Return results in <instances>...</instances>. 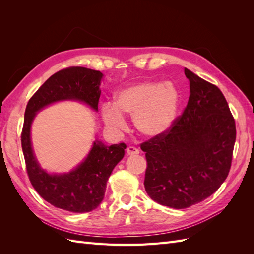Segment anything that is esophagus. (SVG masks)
<instances>
[{"mask_svg": "<svg viewBox=\"0 0 254 254\" xmlns=\"http://www.w3.org/2000/svg\"><path fill=\"white\" fill-rule=\"evenodd\" d=\"M127 153L129 156H136L140 153V150L133 147V146H129V147H127Z\"/></svg>", "mask_w": 254, "mask_h": 254, "instance_id": "obj_1", "label": "esophagus"}]
</instances>
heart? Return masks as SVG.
<instances>
[{
	"label": "heart",
	"mask_w": 254,
	"mask_h": 254,
	"mask_svg": "<svg viewBox=\"0 0 254 254\" xmlns=\"http://www.w3.org/2000/svg\"><path fill=\"white\" fill-rule=\"evenodd\" d=\"M181 104V94L175 83L142 81L121 90L114 104L103 107V118L113 129L125 127L122 113L132 115L137 131L145 136H158L174 125Z\"/></svg>",
	"instance_id": "1"
}]
</instances>
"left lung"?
<instances>
[{
	"mask_svg": "<svg viewBox=\"0 0 254 254\" xmlns=\"http://www.w3.org/2000/svg\"><path fill=\"white\" fill-rule=\"evenodd\" d=\"M190 97L163 134L141 144L147 167L144 187L162 205L186 209L216 191L232 163L236 128L221 91L188 68Z\"/></svg>",
	"mask_w": 254,
	"mask_h": 254,
	"instance_id": "8db88e82",
	"label": "left lung"
}]
</instances>
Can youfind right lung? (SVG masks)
<instances>
[{
  "mask_svg": "<svg viewBox=\"0 0 254 254\" xmlns=\"http://www.w3.org/2000/svg\"><path fill=\"white\" fill-rule=\"evenodd\" d=\"M99 71L82 66L64 68L45 81L27 103L21 144L30 183L45 201L73 213L96 209L103 201L108 178L125 155L126 144L107 146L94 141L87 158L67 174H48L40 167L30 142V127L36 113L59 101H78L97 111L101 96Z\"/></svg>",
  "mask_w": 254,
  "mask_h": 254,
  "instance_id": "add662e5",
  "label": "right lung"
}]
</instances>
